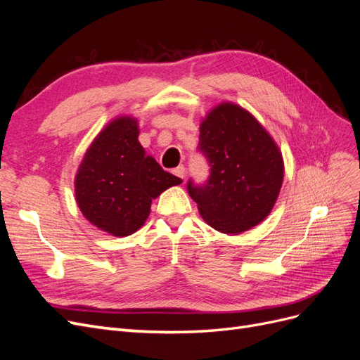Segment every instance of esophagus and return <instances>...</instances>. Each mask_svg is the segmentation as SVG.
Returning <instances> with one entry per match:
<instances>
[{
	"label": "esophagus",
	"instance_id": "1",
	"mask_svg": "<svg viewBox=\"0 0 360 360\" xmlns=\"http://www.w3.org/2000/svg\"><path fill=\"white\" fill-rule=\"evenodd\" d=\"M172 172L176 174L177 177H180V179H184V174H186V169H184V167H183V165H180V167H177L176 169H174Z\"/></svg>",
	"mask_w": 360,
	"mask_h": 360
}]
</instances>
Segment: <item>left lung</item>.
<instances>
[{
    "mask_svg": "<svg viewBox=\"0 0 360 360\" xmlns=\"http://www.w3.org/2000/svg\"><path fill=\"white\" fill-rule=\"evenodd\" d=\"M198 150L210 167L204 184L188 181L202 219L225 234H240L264 221L284 179V162L275 141L254 115L225 102L200 126Z\"/></svg>",
    "mask_w": 360,
    "mask_h": 360,
    "instance_id": "1",
    "label": "left lung"
}]
</instances>
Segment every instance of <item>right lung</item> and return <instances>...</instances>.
<instances>
[{"label": "right lung", "mask_w": 360, "mask_h": 360, "mask_svg": "<svg viewBox=\"0 0 360 360\" xmlns=\"http://www.w3.org/2000/svg\"><path fill=\"white\" fill-rule=\"evenodd\" d=\"M138 122L118 117L94 138L75 177L82 214L115 237L135 233L150 214L151 200L181 183L146 155Z\"/></svg>", "instance_id": "right-lung-1"}]
</instances>
